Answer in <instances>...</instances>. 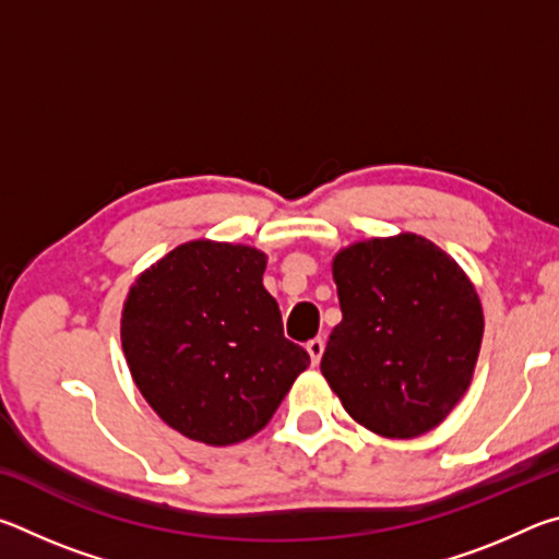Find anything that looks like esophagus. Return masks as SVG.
Returning <instances> with one entry per match:
<instances>
[{
    "mask_svg": "<svg viewBox=\"0 0 559 559\" xmlns=\"http://www.w3.org/2000/svg\"><path fill=\"white\" fill-rule=\"evenodd\" d=\"M306 349H308L310 359H313V365H318L320 357H323V353H325V340H323V337H313V340H310V343L306 345Z\"/></svg>",
    "mask_w": 559,
    "mask_h": 559,
    "instance_id": "esophagus-1",
    "label": "esophagus"
}]
</instances>
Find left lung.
<instances>
[{"label": "left lung", "mask_w": 559, "mask_h": 559, "mask_svg": "<svg viewBox=\"0 0 559 559\" xmlns=\"http://www.w3.org/2000/svg\"><path fill=\"white\" fill-rule=\"evenodd\" d=\"M343 320L320 370L345 412L386 439L447 419L468 390L484 310L466 273L416 234L347 246L333 259Z\"/></svg>", "instance_id": "1"}]
</instances>
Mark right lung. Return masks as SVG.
<instances>
[{
	"label": "right lung",
	"instance_id": "obj_1",
	"mask_svg": "<svg viewBox=\"0 0 559 559\" xmlns=\"http://www.w3.org/2000/svg\"><path fill=\"white\" fill-rule=\"evenodd\" d=\"M266 253L189 241L140 276L120 320L140 394L187 439L229 447L271 421L310 365L263 288Z\"/></svg>",
	"mask_w": 559,
	"mask_h": 559
}]
</instances>
